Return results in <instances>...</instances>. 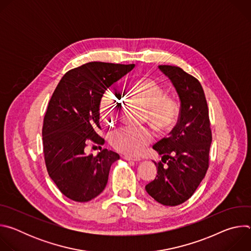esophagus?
<instances>
[{"mask_svg": "<svg viewBox=\"0 0 251 251\" xmlns=\"http://www.w3.org/2000/svg\"><path fill=\"white\" fill-rule=\"evenodd\" d=\"M123 159L126 160V161H134V162L140 161L139 158H135V157H131V156H127V155H125V156L123 157Z\"/></svg>", "mask_w": 251, "mask_h": 251, "instance_id": "esophagus-1", "label": "esophagus"}]
</instances>
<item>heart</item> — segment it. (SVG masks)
<instances>
[{
    "instance_id": "obj_1",
    "label": "heart",
    "mask_w": 251,
    "mask_h": 251,
    "mask_svg": "<svg viewBox=\"0 0 251 251\" xmlns=\"http://www.w3.org/2000/svg\"><path fill=\"white\" fill-rule=\"evenodd\" d=\"M125 97L144 109L143 121H146L159 135L169 133L176 125L180 108L176 100L166 97L165 90L154 80L139 78L129 82ZM120 103L118 95L111 89L106 90L101 97L99 113L103 121L111 125ZM152 133L147 128L120 129L110 139L114 149L127 155H137L152 141Z\"/></svg>"
}]
</instances>
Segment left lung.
I'll use <instances>...</instances> for the list:
<instances>
[{
  "label": "left lung",
  "instance_id": "left-lung-1",
  "mask_svg": "<svg viewBox=\"0 0 251 251\" xmlns=\"http://www.w3.org/2000/svg\"><path fill=\"white\" fill-rule=\"evenodd\" d=\"M159 69L174 85L181 108L170 137L153 146L162 156V162H154L158 175L145 189L158 202L174 206L188 201L203 180L208 168L211 131L200 81L181 67L159 65Z\"/></svg>",
  "mask_w": 251,
  "mask_h": 251
}]
</instances>
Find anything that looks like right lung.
Returning <instances> with one entry per match:
<instances>
[{"label": "right lung", "instance_id": "right-lung-1", "mask_svg": "<svg viewBox=\"0 0 251 251\" xmlns=\"http://www.w3.org/2000/svg\"><path fill=\"white\" fill-rule=\"evenodd\" d=\"M135 64L88 62L62 76L44 119L43 144L48 173L59 191L75 201L100 195L108 182L111 165L120 156L107 149L85 154L86 142L103 145L97 134L99 104L105 90Z\"/></svg>", "mask_w": 251, "mask_h": 251}]
</instances>
